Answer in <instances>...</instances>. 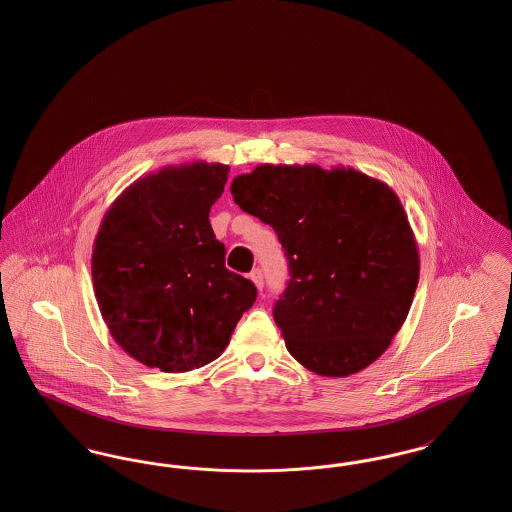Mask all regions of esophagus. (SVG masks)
<instances>
[{
	"instance_id": "esophagus-1",
	"label": "esophagus",
	"mask_w": 512,
	"mask_h": 512,
	"mask_svg": "<svg viewBox=\"0 0 512 512\" xmlns=\"http://www.w3.org/2000/svg\"><path fill=\"white\" fill-rule=\"evenodd\" d=\"M249 278H251V282L257 286V290L261 292L263 290V286H265V278H263V270L261 268H255L251 274H249Z\"/></svg>"
}]
</instances>
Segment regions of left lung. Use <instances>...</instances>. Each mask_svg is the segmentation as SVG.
I'll return each instance as SVG.
<instances>
[{
    "label": "left lung",
    "instance_id": "left-lung-1",
    "mask_svg": "<svg viewBox=\"0 0 512 512\" xmlns=\"http://www.w3.org/2000/svg\"><path fill=\"white\" fill-rule=\"evenodd\" d=\"M230 192L274 228L290 261L274 320L293 359L332 378L372 365L418 286V247L397 194L351 167L268 163L236 176Z\"/></svg>",
    "mask_w": 512,
    "mask_h": 512
}]
</instances>
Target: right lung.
<instances>
[{
	"label": "right lung",
	"mask_w": 512,
	"mask_h": 512,
	"mask_svg": "<svg viewBox=\"0 0 512 512\" xmlns=\"http://www.w3.org/2000/svg\"><path fill=\"white\" fill-rule=\"evenodd\" d=\"M228 165L194 161L138 178L107 209L92 253L101 317L149 368L186 372L220 357L257 288L224 267L209 211Z\"/></svg>",
	"instance_id": "right-lung-1"
}]
</instances>
